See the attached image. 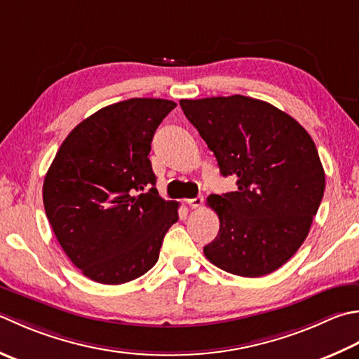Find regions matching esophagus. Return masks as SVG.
I'll return each mask as SVG.
<instances>
[{
  "label": "esophagus",
  "instance_id": "34e87169",
  "mask_svg": "<svg viewBox=\"0 0 359 359\" xmlns=\"http://www.w3.org/2000/svg\"><path fill=\"white\" fill-rule=\"evenodd\" d=\"M187 203L191 208H199L203 203V196H198V198H194V199H188Z\"/></svg>",
  "mask_w": 359,
  "mask_h": 359
}]
</instances>
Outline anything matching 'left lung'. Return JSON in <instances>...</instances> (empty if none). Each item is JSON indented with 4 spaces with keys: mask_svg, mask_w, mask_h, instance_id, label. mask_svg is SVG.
<instances>
[{
    "mask_svg": "<svg viewBox=\"0 0 359 359\" xmlns=\"http://www.w3.org/2000/svg\"><path fill=\"white\" fill-rule=\"evenodd\" d=\"M180 107L224 177L238 179V191L208 196L219 231L203 254L235 276H268L299 250L324 198L313 138L285 111L243 95L180 100Z\"/></svg>",
    "mask_w": 359,
    "mask_h": 359,
    "instance_id": "obj_1",
    "label": "left lung"
}]
</instances>
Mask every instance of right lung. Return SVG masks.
<instances>
[{
	"label": "right lung",
	"mask_w": 359,
	"mask_h": 359,
	"mask_svg": "<svg viewBox=\"0 0 359 359\" xmlns=\"http://www.w3.org/2000/svg\"><path fill=\"white\" fill-rule=\"evenodd\" d=\"M175 102L132 97L83 119L59 147L43 182L55 238L90 280L121 285L157 263L179 203L156 188L149 152Z\"/></svg>",
	"instance_id": "1"
}]
</instances>
